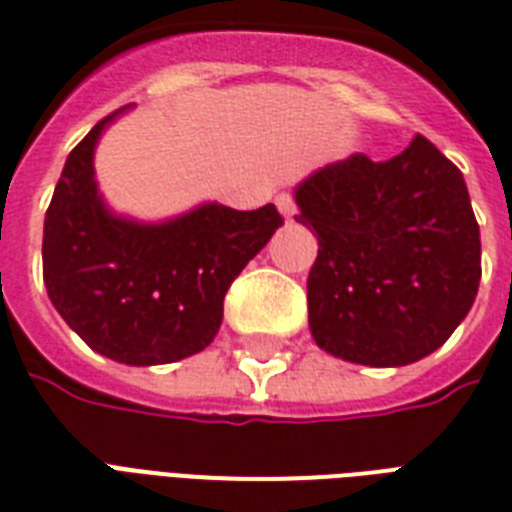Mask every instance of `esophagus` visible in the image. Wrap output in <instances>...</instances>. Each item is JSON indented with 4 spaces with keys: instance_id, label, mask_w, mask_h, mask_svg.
<instances>
[{
    "instance_id": "obj_1",
    "label": "esophagus",
    "mask_w": 512,
    "mask_h": 512,
    "mask_svg": "<svg viewBox=\"0 0 512 512\" xmlns=\"http://www.w3.org/2000/svg\"><path fill=\"white\" fill-rule=\"evenodd\" d=\"M276 207H279V212L287 217V220H292L297 212L295 196H292V193H279V196H276Z\"/></svg>"
}]
</instances>
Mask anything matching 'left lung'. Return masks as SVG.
Listing matches in <instances>:
<instances>
[{
  "mask_svg": "<svg viewBox=\"0 0 512 512\" xmlns=\"http://www.w3.org/2000/svg\"><path fill=\"white\" fill-rule=\"evenodd\" d=\"M319 236L308 324L332 356L404 366L441 348L481 281V233L462 172L428 138L388 162L353 154L297 188Z\"/></svg>",
  "mask_w": 512,
  "mask_h": 512,
  "instance_id": "8db88e82",
  "label": "left lung"
}]
</instances>
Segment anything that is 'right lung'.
Here are the masks:
<instances>
[{
	"instance_id": "1",
	"label": "right lung",
	"mask_w": 512,
	"mask_h": 512,
	"mask_svg": "<svg viewBox=\"0 0 512 512\" xmlns=\"http://www.w3.org/2000/svg\"><path fill=\"white\" fill-rule=\"evenodd\" d=\"M119 111L87 132L60 172L44 215V287L100 356L170 364L215 340L225 292L284 217L273 204L252 212L204 204L162 225L114 217L98 196L92 151Z\"/></svg>"
}]
</instances>
